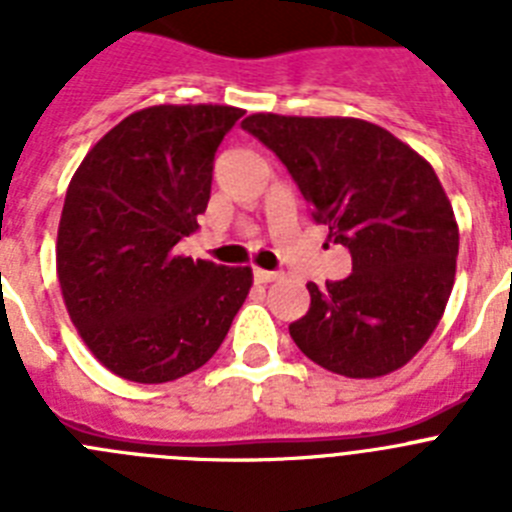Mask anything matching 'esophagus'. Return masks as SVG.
<instances>
[{
  "mask_svg": "<svg viewBox=\"0 0 512 512\" xmlns=\"http://www.w3.org/2000/svg\"><path fill=\"white\" fill-rule=\"evenodd\" d=\"M282 277L279 271H266V269H253V279L259 284H269V282H277Z\"/></svg>",
  "mask_w": 512,
  "mask_h": 512,
  "instance_id": "esophagus-1",
  "label": "esophagus"
}]
</instances>
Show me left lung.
<instances>
[{"instance_id":"1","label":"left lung","mask_w":512,"mask_h":512,"mask_svg":"<svg viewBox=\"0 0 512 512\" xmlns=\"http://www.w3.org/2000/svg\"><path fill=\"white\" fill-rule=\"evenodd\" d=\"M243 130L277 153L351 253V274L310 289L289 325L302 354L351 379L408 364L441 320L456 277L459 225L433 166L390 130L359 117L256 112Z\"/></svg>"}]
</instances>
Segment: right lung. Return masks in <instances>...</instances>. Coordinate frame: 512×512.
<instances>
[{
    "label": "right lung",
    "instance_id": "obj_1",
    "mask_svg": "<svg viewBox=\"0 0 512 512\" xmlns=\"http://www.w3.org/2000/svg\"><path fill=\"white\" fill-rule=\"evenodd\" d=\"M243 115L230 104H156L89 148L66 189L56 271L71 323L117 377L164 384L200 369L228 336L251 266L176 253L200 228L212 161Z\"/></svg>",
    "mask_w": 512,
    "mask_h": 512
}]
</instances>
